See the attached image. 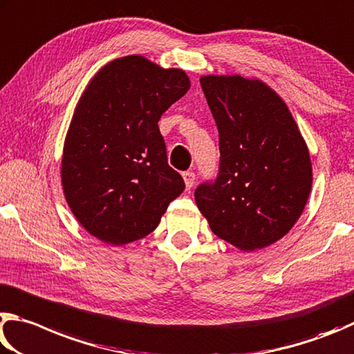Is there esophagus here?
<instances>
[{
  "mask_svg": "<svg viewBox=\"0 0 354 354\" xmlns=\"http://www.w3.org/2000/svg\"><path fill=\"white\" fill-rule=\"evenodd\" d=\"M183 180H185V187H187V189H191L194 185V180H196V174L193 171L183 172Z\"/></svg>",
  "mask_w": 354,
  "mask_h": 354,
  "instance_id": "esophagus-1",
  "label": "esophagus"
}]
</instances>
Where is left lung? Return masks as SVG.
<instances>
[{
    "label": "left lung",
    "mask_w": 354,
    "mask_h": 354,
    "mask_svg": "<svg viewBox=\"0 0 354 354\" xmlns=\"http://www.w3.org/2000/svg\"><path fill=\"white\" fill-rule=\"evenodd\" d=\"M219 130V172L194 197L212 232L239 250L281 239L305 208L313 166L305 140L283 99L243 76H202Z\"/></svg>",
    "instance_id": "1"
}]
</instances>
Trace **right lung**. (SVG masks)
Masks as SVG:
<instances>
[{"instance_id":"right-lung-1","label":"right lung","mask_w":354,"mask_h":354,"mask_svg":"<svg viewBox=\"0 0 354 354\" xmlns=\"http://www.w3.org/2000/svg\"><path fill=\"white\" fill-rule=\"evenodd\" d=\"M189 85L183 70L126 55L102 66L80 96L64 145L62 187L79 224L102 243L147 236L183 193L158 121Z\"/></svg>"}]
</instances>
